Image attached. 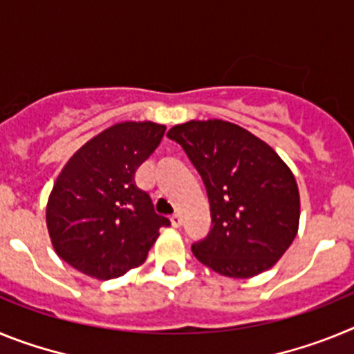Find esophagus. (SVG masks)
<instances>
[{"mask_svg":"<svg viewBox=\"0 0 354 354\" xmlns=\"http://www.w3.org/2000/svg\"><path fill=\"white\" fill-rule=\"evenodd\" d=\"M170 223H171V227H175V228H179L180 225H183V220H180V216L179 214H174L170 218Z\"/></svg>","mask_w":354,"mask_h":354,"instance_id":"esophagus-1","label":"esophagus"}]
</instances>
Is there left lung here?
Wrapping results in <instances>:
<instances>
[{"instance_id":"left-lung-1","label":"left lung","mask_w":354,"mask_h":354,"mask_svg":"<svg viewBox=\"0 0 354 354\" xmlns=\"http://www.w3.org/2000/svg\"><path fill=\"white\" fill-rule=\"evenodd\" d=\"M167 136L198 170L212 228L192 246L216 273L250 278L270 270L292 245L299 192L292 171L266 142L225 120H189Z\"/></svg>"}]
</instances>
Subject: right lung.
<instances>
[{"instance_id":"right-lung-1","label":"right lung","mask_w":354,"mask_h":354,"mask_svg":"<svg viewBox=\"0 0 354 354\" xmlns=\"http://www.w3.org/2000/svg\"><path fill=\"white\" fill-rule=\"evenodd\" d=\"M167 127L120 122L72 156L56 179L46 223L58 257L97 280L143 264L170 221L134 183V171L161 142Z\"/></svg>"}]
</instances>
